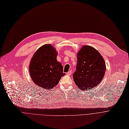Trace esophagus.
Listing matches in <instances>:
<instances>
[{
    "label": "esophagus",
    "mask_w": 129,
    "mask_h": 129,
    "mask_svg": "<svg viewBox=\"0 0 129 129\" xmlns=\"http://www.w3.org/2000/svg\"><path fill=\"white\" fill-rule=\"evenodd\" d=\"M71 74V70H70V71H69L67 73V75H70Z\"/></svg>",
    "instance_id": "obj_1"
}]
</instances>
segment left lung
<instances>
[{"label": "left lung", "instance_id": "8db88e82", "mask_svg": "<svg viewBox=\"0 0 129 129\" xmlns=\"http://www.w3.org/2000/svg\"><path fill=\"white\" fill-rule=\"evenodd\" d=\"M76 71L73 78L82 90L99 85L106 72V64L99 52L90 46H83L77 54Z\"/></svg>", "mask_w": 129, "mask_h": 129}]
</instances>
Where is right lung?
Listing matches in <instances>:
<instances>
[{"label":"right lung","mask_w":129,"mask_h":129,"mask_svg":"<svg viewBox=\"0 0 129 129\" xmlns=\"http://www.w3.org/2000/svg\"><path fill=\"white\" fill-rule=\"evenodd\" d=\"M57 52L50 44H45L35 52L29 64V70L33 81L38 86L52 89L65 73L63 67L57 60Z\"/></svg>","instance_id":"obj_1"}]
</instances>
